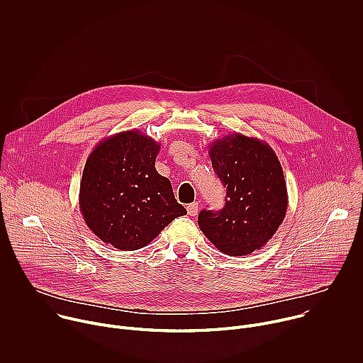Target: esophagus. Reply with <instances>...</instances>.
I'll return each mask as SVG.
<instances>
[{
	"mask_svg": "<svg viewBox=\"0 0 363 363\" xmlns=\"http://www.w3.org/2000/svg\"><path fill=\"white\" fill-rule=\"evenodd\" d=\"M186 211L191 217H195L198 214V202H192L186 206Z\"/></svg>",
	"mask_w": 363,
	"mask_h": 363,
	"instance_id": "esophagus-1",
	"label": "esophagus"
}]
</instances>
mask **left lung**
Wrapping results in <instances>:
<instances>
[{"label":"left lung","instance_id":"1","mask_svg":"<svg viewBox=\"0 0 363 363\" xmlns=\"http://www.w3.org/2000/svg\"><path fill=\"white\" fill-rule=\"evenodd\" d=\"M213 168L227 188L221 211L202 210L198 225L221 252L247 255L276 234L287 211V185L272 146L230 133L208 146Z\"/></svg>","mask_w":363,"mask_h":363}]
</instances>
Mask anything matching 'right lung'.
Segmentation results:
<instances>
[{"label": "right lung", "instance_id": "1", "mask_svg": "<svg viewBox=\"0 0 363 363\" xmlns=\"http://www.w3.org/2000/svg\"><path fill=\"white\" fill-rule=\"evenodd\" d=\"M161 143L140 130L100 140L86 161L79 205L87 227L122 251L147 245L186 210L155 161Z\"/></svg>", "mask_w": 363, "mask_h": 363}]
</instances>
